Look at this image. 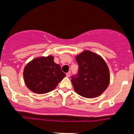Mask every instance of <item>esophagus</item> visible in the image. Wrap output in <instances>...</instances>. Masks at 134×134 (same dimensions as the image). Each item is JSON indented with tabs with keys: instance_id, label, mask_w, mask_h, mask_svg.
Instances as JSON below:
<instances>
[{
	"instance_id": "1",
	"label": "esophagus",
	"mask_w": 134,
	"mask_h": 134,
	"mask_svg": "<svg viewBox=\"0 0 134 134\" xmlns=\"http://www.w3.org/2000/svg\"><path fill=\"white\" fill-rule=\"evenodd\" d=\"M66 76H67V77H70V76H71L70 71H69L68 73H67V74H66Z\"/></svg>"
}]
</instances>
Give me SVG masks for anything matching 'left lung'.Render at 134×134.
I'll use <instances>...</instances> for the list:
<instances>
[{"instance_id":"1","label":"left lung","mask_w":134,"mask_h":134,"mask_svg":"<svg viewBox=\"0 0 134 134\" xmlns=\"http://www.w3.org/2000/svg\"><path fill=\"white\" fill-rule=\"evenodd\" d=\"M79 69L71 77L75 91L86 98L102 95L110 84V72L105 60L98 54L85 50L76 56Z\"/></svg>"}]
</instances>
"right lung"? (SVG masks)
Returning <instances> with one entry per match:
<instances>
[{
  "label": "right lung",
  "mask_w": 134,
  "mask_h": 134,
  "mask_svg": "<svg viewBox=\"0 0 134 134\" xmlns=\"http://www.w3.org/2000/svg\"><path fill=\"white\" fill-rule=\"evenodd\" d=\"M24 79L31 91L44 94L54 89L66 76L60 66L54 62L52 56L36 58L29 62L24 69Z\"/></svg>",
  "instance_id": "right-lung-1"
}]
</instances>
